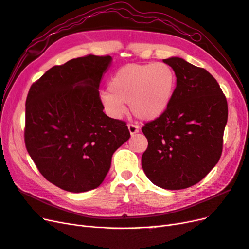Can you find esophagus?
I'll return each instance as SVG.
<instances>
[{
    "label": "esophagus",
    "instance_id": "34e87169",
    "mask_svg": "<svg viewBox=\"0 0 249 249\" xmlns=\"http://www.w3.org/2000/svg\"><path fill=\"white\" fill-rule=\"evenodd\" d=\"M127 127H129V132H130V134L132 135V136H133V135H135V134L139 132V126L138 125L129 124H127Z\"/></svg>",
    "mask_w": 249,
    "mask_h": 249
}]
</instances>
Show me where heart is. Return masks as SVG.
I'll return each mask as SVG.
<instances>
[{"label": "heart", "instance_id": "1", "mask_svg": "<svg viewBox=\"0 0 249 249\" xmlns=\"http://www.w3.org/2000/svg\"><path fill=\"white\" fill-rule=\"evenodd\" d=\"M177 78L165 63L127 64L109 82V91L101 94L108 114L118 118L129 104L132 114L140 120H154L166 111L175 93Z\"/></svg>", "mask_w": 249, "mask_h": 249}]
</instances>
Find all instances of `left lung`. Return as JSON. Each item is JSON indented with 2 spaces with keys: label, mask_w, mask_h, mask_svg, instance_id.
Returning <instances> with one entry per match:
<instances>
[{
  "label": "left lung",
  "mask_w": 249,
  "mask_h": 249,
  "mask_svg": "<svg viewBox=\"0 0 249 249\" xmlns=\"http://www.w3.org/2000/svg\"><path fill=\"white\" fill-rule=\"evenodd\" d=\"M163 62L175 71L177 87L166 111L142 127L148 146L141 165L156 186L179 190L200 182L219 161L228 102L205 69L178 57Z\"/></svg>",
  "instance_id": "1"
}]
</instances>
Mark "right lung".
<instances>
[{
  "label": "right lung",
  "instance_id": "right-lung-1",
  "mask_svg": "<svg viewBox=\"0 0 249 249\" xmlns=\"http://www.w3.org/2000/svg\"><path fill=\"white\" fill-rule=\"evenodd\" d=\"M111 62L110 56L71 59L53 66L29 90L27 150L41 175L65 191L99 187L113 154L131 136L124 122L103 112L99 87Z\"/></svg>",
  "mask_w": 249,
  "mask_h": 249
}]
</instances>
